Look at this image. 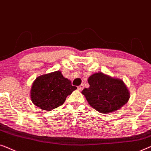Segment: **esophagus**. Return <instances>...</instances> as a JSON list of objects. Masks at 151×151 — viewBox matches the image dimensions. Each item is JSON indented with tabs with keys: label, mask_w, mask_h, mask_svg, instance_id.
Masks as SVG:
<instances>
[{
	"label": "esophagus",
	"mask_w": 151,
	"mask_h": 151,
	"mask_svg": "<svg viewBox=\"0 0 151 151\" xmlns=\"http://www.w3.org/2000/svg\"><path fill=\"white\" fill-rule=\"evenodd\" d=\"M83 88H84V85L83 84H81V86H79L78 87V90H80V91H81V90H83Z\"/></svg>",
	"instance_id": "1"
}]
</instances>
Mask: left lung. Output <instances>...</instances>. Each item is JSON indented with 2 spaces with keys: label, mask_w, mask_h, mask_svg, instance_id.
Returning a JSON list of instances; mask_svg holds the SVG:
<instances>
[{
  "label": "left lung",
  "mask_w": 151,
  "mask_h": 151,
  "mask_svg": "<svg viewBox=\"0 0 151 151\" xmlns=\"http://www.w3.org/2000/svg\"><path fill=\"white\" fill-rule=\"evenodd\" d=\"M90 88L82 91L91 107L101 114H109L122 108L130 92L122 79L103 73L92 74L88 80Z\"/></svg>",
  "instance_id": "left-lung-1"
}]
</instances>
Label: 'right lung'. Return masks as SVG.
Instances as JSON below:
<instances>
[{"label": "right lung", "instance_id": "1", "mask_svg": "<svg viewBox=\"0 0 151 151\" xmlns=\"http://www.w3.org/2000/svg\"><path fill=\"white\" fill-rule=\"evenodd\" d=\"M76 89L61 71L52 72L35 78L31 89V99L37 107L51 111L63 104L66 97Z\"/></svg>", "mask_w": 151, "mask_h": 151}]
</instances>
